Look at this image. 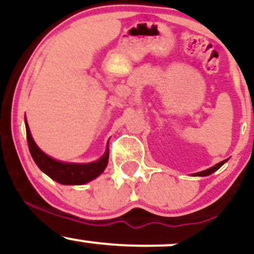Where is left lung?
Wrapping results in <instances>:
<instances>
[{
    "mask_svg": "<svg viewBox=\"0 0 254 254\" xmlns=\"http://www.w3.org/2000/svg\"><path fill=\"white\" fill-rule=\"evenodd\" d=\"M225 162H226V160H225V161H221V162H220V163H217V165H215L214 167L209 168V170H206V171H203V172L195 173V175H194V176H201V177H204V176H209V175H211V173H214L215 171H217V170H219V168L221 167V166L224 165Z\"/></svg>",
    "mask_w": 254,
    "mask_h": 254,
    "instance_id": "1",
    "label": "left lung"
}]
</instances>
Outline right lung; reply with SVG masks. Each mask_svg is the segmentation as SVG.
Instances as JSON below:
<instances>
[{
    "label": "right lung",
    "instance_id": "obj_1",
    "mask_svg": "<svg viewBox=\"0 0 254 254\" xmlns=\"http://www.w3.org/2000/svg\"><path fill=\"white\" fill-rule=\"evenodd\" d=\"M25 129H27V140L28 147H29L30 155L33 160L37 163L38 167L50 177L51 179L56 181L61 184H71V186H77V184H84L92 179L97 178L108 165L109 158V148L107 147L106 153L103 157L98 161L86 165H76V163H64L54 160L45 155L42 150L37 146V143L33 140L30 135L29 127L25 120Z\"/></svg>",
    "mask_w": 254,
    "mask_h": 254
}]
</instances>
